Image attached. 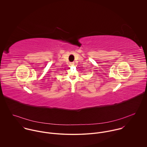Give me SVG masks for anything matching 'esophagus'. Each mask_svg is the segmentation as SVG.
Wrapping results in <instances>:
<instances>
[{"instance_id": "34e87169", "label": "esophagus", "mask_w": 147, "mask_h": 147, "mask_svg": "<svg viewBox=\"0 0 147 147\" xmlns=\"http://www.w3.org/2000/svg\"><path fill=\"white\" fill-rule=\"evenodd\" d=\"M74 62H71V63H70V65H71V66H73V65H74Z\"/></svg>"}]
</instances>
